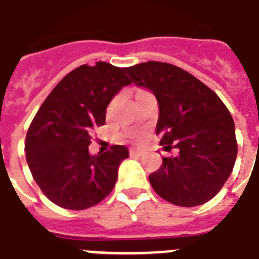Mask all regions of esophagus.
Listing matches in <instances>:
<instances>
[{"instance_id":"1","label":"esophagus","mask_w":259,"mask_h":259,"mask_svg":"<svg viewBox=\"0 0 259 259\" xmlns=\"http://www.w3.org/2000/svg\"><path fill=\"white\" fill-rule=\"evenodd\" d=\"M130 155H132V157H141V155H142V151L132 149V150H130Z\"/></svg>"}]
</instances>
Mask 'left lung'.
<instances>
[{"label": "left lung", "instance_id": "8db88e82", "mask_svg": "<svg viewBox=\"0 0 259 259\" xmlns=\"http://www.w3.org/2000/svg\"><path fill=\"white\" fill-rule=\"evenodd\" d=\"M136 85L154 93L159 117L155 133L165 150L162 165L149 176L167 202L191 207L207 202L222 189L237 158L234 121L220 97L184 69L149 61L123 69Z\"/></svg>", "mask_w": 259, "mask_h": 259}]
</instances>
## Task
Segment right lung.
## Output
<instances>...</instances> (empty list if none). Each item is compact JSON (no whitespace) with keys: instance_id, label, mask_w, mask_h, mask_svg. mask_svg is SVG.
Instances as JSON below:
<instances>
[{"instance_id":"add662e5","label":"right lung","mask_w":259,"mask_h":259,"mask_svg":"<svg viewBox=\"0 0 259 259\" xmlns=\"http://www.w3.org/2000/svg\"><path fill=\"white\" fill-rule=\"evenodd\" d=\"M129 83L123 68L100 61L71 70L44 101L27 130L25 151L31 176L53 203L83 210L110 194L129 151L114 145L90 155V133L104 125L109 102Z\"/></svg>"}]
</instances>
